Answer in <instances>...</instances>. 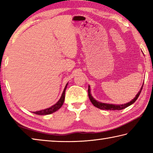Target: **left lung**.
I'll use <instances>...</instances> for the list:
<instances>
[{
    "label": "left lung",
    "instance_id": "8db88e82",
    "mask_svg": "<svg viewBox=\"0 0 153 153\" xmlns=\"http://www.w3.org/2000/svg\"><path fill=\"white\" fill-rule=\"evenodd\" d=\"M142 88H143V85H142V86L141 87V89L139 91V92L136 94V97L134 98L132 100H131L130 102H129L128 103H126V104H124V105H112V104H106V103H102L100 102L97 101V100H96L94 98H93L91 94H90V86H88V97L90 101H91V102L92 103L94 107L100 108V109H103V110H121L129 107V106L131 105V104H133V103L135 102L137 99H138L139 95L141 93Z\"/></svg>",
    "mask_w": 153,
    "mask_h": 153
}]
</instances>
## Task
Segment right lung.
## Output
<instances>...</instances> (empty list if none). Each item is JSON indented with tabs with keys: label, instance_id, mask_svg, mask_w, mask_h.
<instances>
[{
	"label": "right lung",
	"instance_id": "obj_1",
	"mask_svg": "<svg viewBox=\"0 0 153 153\" xmlns=\"http://www.w3.org/2000/svg\"><path fill=\"white\" fill-rule=\"evenodd\" d=\"M67 84H66L64 90L63 92V94L61 95V97L60 99H59V101L56 103L55 105H54L52 106L51 107L46 108V109L44 110H41V111H36V112H33V113L36 114V115H49V114H51L55 111H57L61 107V106L63 105V102H64V100H65V90L67 88Z\"/></svg>",
	"mask_w": 153,
	"mask_h": 153
}]
</instances>
